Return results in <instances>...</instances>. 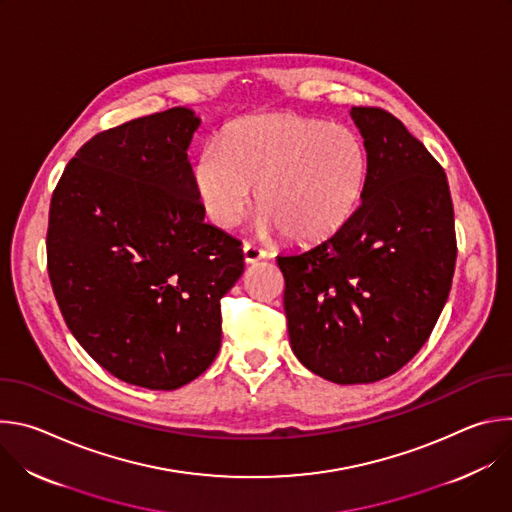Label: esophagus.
I'll use <instances>...</instances> for the list:
<instances>
[{"instance_id": "obj_1", "label": "esophagus", "mask_w": 512, "mask_h": 512, "mask_svg": "<svg viewBox=\"0 0 512 512\" xmlns=\"http://www.w3.org/2000/svg\"><path fill=\"white\" fill-rule=\"evenodd\" d=\"M243 259H245V263H247V265L259 263L261 259H265V251H263V249H259V247H255V245L245 243V247H243Z\"/></svg>"}]
</instances>
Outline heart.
<instances>
[{"label":"heart","instance_id":"heart-1","mask_svg":"<svg viewBox=\"0 0 512 512\" xmlns=\"http://www.w3.org/2000/svg\"><path fill=\"white\" fill-rule=\"evenodd\" d=\"M367 180L369 154L350 127L291 113L233 123L192 170L196 200L216 229H237L257 192L261 229H279L296 243L334 235L358 208Z\"/></svg>","mask_w":512,"mask_h":512}]
</instances>
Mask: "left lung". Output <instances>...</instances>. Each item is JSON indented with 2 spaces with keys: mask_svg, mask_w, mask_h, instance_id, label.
Returning a JSON list of instances; mask_svg holds the SVG:
<instances>
[{
  "mask_svg": "<svg viewBox=\"0 0 512 512\" xmlns=\"http://www.w3.org/2000/svg\"><path fill=\"white\" fill-rule=\"evenodd\" d=\"M369 180L322 243L277 257L289 344L338 385L375 383L407 364L440 318L454 277V206L444 168L391 113L352 107Z\"/></svg>",
  "mask_w": 512,
  "mask_h": 512,
  "instance_id": "left-lung-1",
  "label": "left lung"
}]
</instances>
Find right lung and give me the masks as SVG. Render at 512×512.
<instances>
[{
    "mask_svg": "<svg viewBox=\"0 0 512 512\" xmlns=\"http://www.w3.org/2000/svg\"><path fill=\"white\" fill-rule=\"evenodd\" d=\"M188 107L139 117L89 139L52 194L48 275L77 342L113 377L174 391L221 348V298L243 249L204 223L188 148Z\"/></svg>",
    "mask_w": 512,
    "mask_h": 512,
    "instance_id": "add662e5",
    "label": "right lung"
}]
</instances>
